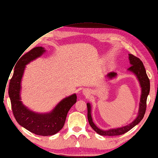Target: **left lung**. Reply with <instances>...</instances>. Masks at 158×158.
Returning <instances> with one entry per match:
<instances>
[{
    "instance_id": "left-lung-1",
    "label": "left lung",
    "mask_w": 158,
    "mask_h": 158,
    "mask_svg": "<svg viewBox=\"0 0 158 158\" xmlns=\"http://www.w3.org/2000/svg\"><path fill=\"white\" fill-rule=\"evenodd\" d=\"M129 59L131 64V67H129L128 70L132 71L135 73L137 77L138 81H140V84L142 87V95L140 98V108H139V112L137 117L132 122L131 124L124 126L123 127H119L116 129H112L109 130L105 131L102 129H99L92 122V119L91 117V107L89 103L87 104V117L89 124L92 127L94 130L100 135L102 136H118L121 135L126 132L129 131L133 127H135L136 124L140 123L143 116L145 115L146 108H147V96L149 94L150 91V80L148 78V76L146 73V71L143 64L142 60L138 58L137 57L132 54H129ZM110 77H114L116 76V73H110L108 74Z\"/></svg>"
}]
</instances>
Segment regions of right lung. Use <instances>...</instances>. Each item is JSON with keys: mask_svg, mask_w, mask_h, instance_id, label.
<instances>
[{"mask_svg": "<svg viewBox=\"0 0 158 158\" xmlns=\"http://www.w3.org/2000/svg\"><path fill=\"white\" fill-rule=\"evenodd\" d=\"M44 51V48L38 46L25 53L19 59L9 81L8 92L13 114L18 123L35 135L50 136L56 134L63 127L68 111L77 102V95L74 94L63 99L50 113L46 114H35L22 104L20 92L25 65L40 57Z\"/></svg>", "mask_w": 158, "mask_h": 158, "instance_id": "right-lung-1", "label": "right lung"}]
</instances>
